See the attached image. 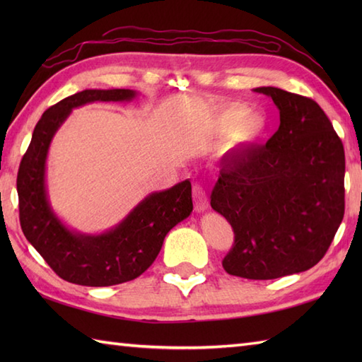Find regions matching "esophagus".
<instances>
[{"label":"esophagus","instance_id":"esophagus-1","mask_svg":"<svg viewBox=\"0 0 362 362\" xmlns=\"http://www.w3.org/2000/svg\"><path fill=\"white\" fill-rule=\"evenodd\" d=\"M193 196H194V206L197 211H204L209 209V197L205 194V189L199 183H194L193 187Z\"/></svg>","mask_w":362,"mask_h":362}]
</instances>
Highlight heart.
Wrapping results in <instances>:
<instances>
[{"mask_svg": "<svg viewBox=\"0 0 362 362\" xmlns=\"http://www.w3.org/2000/svg\"><path fill=\"white\" fill-rule=\"evenodd\" d=\"M245 115H247V109H244V107H233V109L222 112V115L218 118V126L222 130H227L232 126H235L236 122L244 119ZM261 130H263V121L257 117H253V118L243 121L241 124H238L233 129L232 136L236 143L252 141L261 134Z\"/></svg>", "mask_w": 362, "mask_h": 362, "instance_id": "heart-1", "label": "heart"}]
</instances>
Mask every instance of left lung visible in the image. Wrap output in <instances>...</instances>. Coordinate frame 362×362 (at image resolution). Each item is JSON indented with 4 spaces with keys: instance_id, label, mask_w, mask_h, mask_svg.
Listing matches in <instances>:
<instances>
[{
    "instance_id": "obj_1",
    "label": "left lung",
    "mask_w": 362,
    "mask_h": 362,
    "mask_svg": "<svg viewBox=\"0 0 362 362\" xmlns=\"http://www.w3.org/2000/svg\"><path fill=\"white\" fill-rule=\"evenodd\" d=\"M280 110L266 146L230 153L211 209L235 232L226 272L272 280L308 271L324 258L345 210V153L332 121L311 98L258 87Z\"/></svg>"
}]
</instances>
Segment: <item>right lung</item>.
Returning <instances> with one entry per match:
<instances>
[{
    "mask_svg": "<svg viewBox=\"0 0 362 362\" xmlns=\"http://www.w3.org/2000/svg\"><path fill=\"white\" fill-rule=\"evenodd\" d=\"M136 91L126 88L83 90L46 110L34 129L17 175L20 224L60 279L82 286H112L140 276L163 245L174 226L193 211L191 182L152 193L119 224L101 235L71 232L51 210L46 194V157L54 134L76 107L95 101H132Z\"/></svg>",
    "mask_w": 362,
    "mask_h": 362,
    "instance_id": "obj_1",
    "label": "right lung"
}]
</instances>
